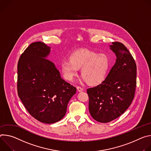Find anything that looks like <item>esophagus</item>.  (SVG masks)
Returning a JSON list of instances; mask_svg holds the SVG:
<instances>
[{
    "label": "esophagus",
    "mask_w": 151,
    "mask_h": 151,
    "mask_svg": "<svg viewBox=\"0 0 151 151\" xmlns=\"http://www.w3.org/2000/svg\"><path fill=\"white\" fill-rule=\"evenodd\" d=\"M77 91H78L79 92L83 91V89H82L81 87H79V86H77Z\"/></svg>",
    "instance_id": "1"
}]
</instances>
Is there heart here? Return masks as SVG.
I'll return each instance as SVG.
<instances>
[{
    "label": "heart",
    "mask_w": 151,
    "mask_h": 151,
    "mask_svg": "<svg viewBox=\"0 0 151 151\" xmlns=\"http://www.w3.org/2000/svg\"><path fill=\"white\" fill-rule=\"evenodd\" d=\"M110 67L107 55L98 54L92 50L83 49L72 53L69 60L60 65V70L65 79L71 80L81 69V76L90 86H97L104 80Z\"/></svg>",
    "instance_id": "1"
}]
</instances>
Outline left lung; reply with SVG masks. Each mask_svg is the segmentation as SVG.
Wrapping results in <instances>:
<instances>
[{
	"instance_id": "obj_1",
	"label": "left lung",
	"mask_w": 151,
	"mask_h": 151,
	"mask_svg": "<svg viewBox=\"0 0 151 151\" xmlns=\"http://www.w3.org/2000/svg\"><path fill=\"white\" fill-rule=\"evenodd\" d=\"M110 47L116 56L114 65L101 84L87 90L90 114L101 123L111 122L126 111L136 86L137 66L131 54L119 42Z\"/></svg>"
}]
</instances>
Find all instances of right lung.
I'll use <instances>...</instances> for the list:
<instances>
[{
    "mask_svg": "<svg viewBox=\"0 0 151 151\" xmlns=\"http://www.w3.org/2000/svg\"><path fill=\"white\" fill-rule=\"evenodd\" d=\"M50 48L32 43L17 65V92L28 112L38 121L53 124L61 120L76 88L61 78L55 65L47 59Z\"/></svg>",
    "mask_w": 151,
    "mask_h": 151,
    "instance_id": "add662e5",
    "label": "right lung"
}]
</instances>
